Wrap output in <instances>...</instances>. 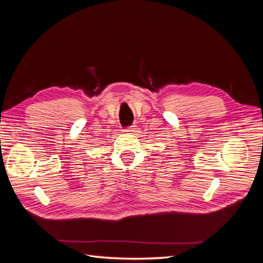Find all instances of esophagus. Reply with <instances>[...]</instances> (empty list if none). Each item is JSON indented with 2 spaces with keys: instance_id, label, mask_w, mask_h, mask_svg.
Masks as SVG:
<instances>
[{
  "instance_id": "obj_1",
  "label": "esophagus",
  "mask_w": 263,
  "mask_h": 263,
  "mask_svg": "<svg viewBox=\"0 0 263 263\" xmlns=\"http://www.w3.org/2000/svg\"><path fill=\"white\" fill-rule=\"evenodd\" d=\"M125 132L128 133V134H133L134 133V128H133V127H132V128H127Z\"/></svg>"
}]
</instances>
